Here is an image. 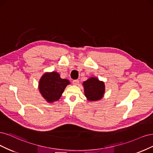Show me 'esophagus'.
Returning <instances> with one entry per match:
<instances>
[{
	"mask_svg": "<svg viewBox=\"0 0 153 153\" xmlns=\"http://www.w3.org/2000/svg\"><path fill=\"white\" fill-rule=\"evenodd\" d=\"M79 83V80H74L72 81V84L74 85H78Z\"/></svg>",
	"mask_w": 153,
	"mask_h": 153,
	"instance_id": "obj_1",
	"label": "esophagus"
}]
</instances>
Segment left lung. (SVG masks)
<instances>
[{
  "mask_svg": "<svg viewBox=\"0 0 153 153\" xmlns=\"http://www.w3.org/2000/svg\"><path fill=\"white\" fill-rule=\"evenodd\" d=\"M85 95L89 101H98L103 98L105 85L97 77H91L82 83Z\"/></svg>",
  "mask_w": 153,
  "mask_h": 153,
  "instance_id": "obj_1",
  "label": "left lung"
}]
</instances>
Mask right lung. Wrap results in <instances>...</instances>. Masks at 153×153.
<instances>
[{"label":"right lung","mask_w":153,"mask_h":153,"mask_svg":"<svg viewBox=\"0 0 153 153\" xmlns=\"http://www.w3.org/2000/svg\"><path fill=\"white\" fill-rule=\"evenodd\" d=\"M69 84V81L62 79L58 72H46L40 79L39 90L44 99L52 103L60 99L65 88Z\"/></svg>","instance_id":"1"}]
</instances>
